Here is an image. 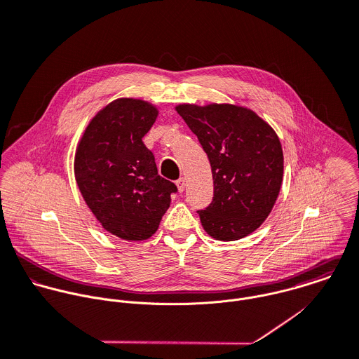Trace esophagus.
<instances>
[{"mask_svg": "<svg viewBox=\"0 0 359 359\" xmlns=\"http://www.w3.org/2000/svg\"><path fill=\"white\" fill-rule=\"evenodd\" d=\"M176 186H177V190L182 193V191L186 189V179H184V177H180V179L176 182Z\"/></svg>", "mask_w": 359, "mask_h": 359, "instance_id": "esophagus-1", "label": "esophagus"}]
</instances>
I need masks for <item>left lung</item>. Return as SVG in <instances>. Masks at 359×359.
Here are the masks:
<instances>
[{
  "label": "left lung",
  "mask_w": 359,
  "mask_h": 359,
  "mask_svg": "<svg viewBox=\"0 0 359 359\" xmlns=\"http://www.w3.org/2000/svg\"><path fill=\"white\" fill-rule=\"evenodd\" d=\"M176 111L208 155L214 200L197 211L217 241H239L270 215L284 177V154L274 128L249 107L180 103Z\"/></svg>",
  "instance_id": "1"
}]
</instances>
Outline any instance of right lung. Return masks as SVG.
Returning a JSON list of instances; mask_svg holds the SVG:
<instances>
[{
  "label": "right lung",
  "instance_id": "add662e5",
  "mask_svg": "<svg viewBox=\"0 0 359 359\" xmlns=\"http://www.w3.org/2000/svg\"><path fill=\"white\" fill-rule=\"evenodd\" d=\"M159 109L144 99L117 97L85 127L74 156L83 201L104 231L130 242L149 239L176 186L161 177L142 137Z\"/></svg>",
  "mask_w": 359,
  "mask_h": 359
}]
</instances>
